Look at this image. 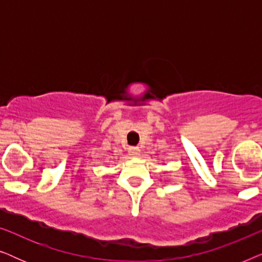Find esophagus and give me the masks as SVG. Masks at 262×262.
I'll list each match as a JSON object with an SVG mask.
<instances>
[{
	"label": "esophagus",
	"instance_id": "obj_1",
	"mask_svg": "<svg viewBox=\"0 0 262 262\" xmlns=\"http://www.w3.org/2000/svg\"><path fill=\"white\" fill-rule=\"evenodd\" d=\"M128 154H130L132 157H137L139 155V149H137V148H130V149H128Z\"/></svg>",
	"mask_w": 262,
	"mask_h": 262
}]
</instances>
